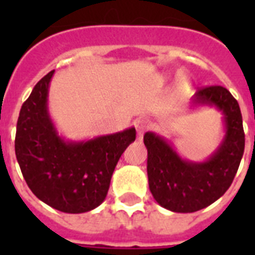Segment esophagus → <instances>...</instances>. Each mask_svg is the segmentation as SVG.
I'll return each mask as SVG.
<instances>
[{
  "instance_id": "obj_1",
  "label": "esophagus",
  "mask_w": 255,
  "mask_h": 255,
  "mask_svg": "<svg viewBox=\"0 0 255 255\" xmlns=\"http://www.w3.org/2000/svg\"><path fill=\"white\" fill-rule=\"evenodd\" d=\"M133 126H135L136 131H137V137H139V139L143 137L144 132L149 128V123H148V120L145 119V118H139V119H136Z\"/></svg>"
}]
</instances>
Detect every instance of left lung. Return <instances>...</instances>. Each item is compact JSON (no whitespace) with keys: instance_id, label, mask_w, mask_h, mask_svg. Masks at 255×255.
<instances>
[{"instance_id":"8db88e82","label":"left lung","mask_w":255,"mask_h":255,"mask_svg":"<svg viewBox=\"0 0 255 255\" xmlns=\"http://www.w3.org/2000/svg\"><path fill=\"white\" fill-rule=\"evenodd\" d=\"M193 104L214 106L224 114L225 137L206 161L181 159L164 137L153 132L144 135L149 190L160 205L176 213H193L217 201L232 185L245 149L241 110L225 87L200 88Z\"/></svg>"}]
</instances>
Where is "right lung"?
Listing matches in <instances>:
<instances>
[{
    "label": "right lung",
    "mask_w": 255,
    "mask_h": 255,
    "mask_svg": "<svg viewBox=\"0 0 255 255\" xmlns=\"http://www.w3.org/2000/svg\"><path fill=\"white\" fill-rule=\"evenodd\" d=\"M54 70L42 78L22 104L15 132V156L26 184L41 201L65 213L95 209L107 196L112 173L135 128L87 141H66L47 111Z\"/></svg>",
    "instance_id": "1"
}]
</instances>
